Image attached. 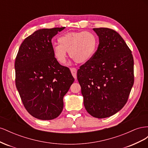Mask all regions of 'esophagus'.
Instances as JSON below:
<instances>
[{"instance_id": "1", "label": "esophagus", "mask_w": 148, "mask_h": 148, "mask_svg": "<svg viewBox=\"0 0 148 148\" xmlns=\"http://www.w3.org/2000/svg\"><path fill=\"white\" fill-rule=\"evenodd\" d=\"M70 71H71V73L72 74L73 77H74L75 79H77V70L74 67L73 68H71L70 69Z\"/></svg>"}]
</instances>
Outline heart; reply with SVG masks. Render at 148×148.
Segmentation results:
<instances>
[{"label":"heart","mask_w":148,"mask_h":148,"mask_svg":"<svg viewBox=\"0 0 148 148\" xmlns=\"http://www.w3.org/2000/svg\"><path fill=\"white\" fill-rule=\"evenodd\" d=\"M59 44L53 46V53L60 64L66 60V52L77 63L84 64L90 60L98 46L96 36L90 31L69 32L58 38Z\"/></svg>","instance_id":"1"}]
</instances>
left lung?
Instances as JSON below:
<instances>
[{
    "instance_id": "8db88e82",
    "label": "left lung",
    "mask_w": 148,
    "mask_h": 148,
    "mask_svg": "<svg viewBox=\"0 0 148 148\" xmlns=\"http://www.w3.org/2000/svg\"><path fill=\"white\" fill-rule=\"evenodd\" d=\"M93 30L99 44L92 59L79 67L77 79L85 109L92 117L104 119L127 103L134 83V60L131 50L115 30Z\"/></svg>"
}]
</instances>
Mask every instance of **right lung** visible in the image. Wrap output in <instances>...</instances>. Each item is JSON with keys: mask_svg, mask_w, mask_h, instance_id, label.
I'll list each match as a JSON object with an SVG mask.
<instances>
[{"mask_svg": "<svg viewBox=\"0 0 148 148\" xmlns=\"http://www.w3.org/2000/svg\"><path fill=\"white\" fill-rule=\"evenodd\" d=\"M64 29L36 31L21 43L15 59L17 90L26 110L40 120L54 119L61 114L63 97L75 80L53 53L52 39Z\"/></svg>", "mask_w": 148, "mask_h": 148, "instance_id": "right-lung-1", "label": "right lung"}]
</instances>
